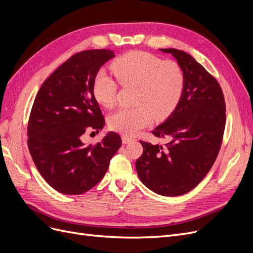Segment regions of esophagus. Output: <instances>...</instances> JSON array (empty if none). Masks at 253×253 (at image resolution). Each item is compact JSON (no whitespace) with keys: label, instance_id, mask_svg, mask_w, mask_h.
<instances>
[{"label":"esophagus","instance_id":"esophagus-1","mask_svg":"<svg viewBox=\"0 0 253 253\" xmlns=\"http://www.w3.org/2000/svg\"><path fill=\"white\" fill-rule=\"evenodd\" d=\"M134 140V138L133 137H131V136H127V135H124L122 136V142H124L125 144H126V143H128V142H131V141H133Z\"/></svg>","mask_w":253,"mask_h":253}]
</instances>
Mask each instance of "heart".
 <instances>
[{
    "instance_id": "heart-1",
    "label": "heart",
    "mask_w": 253,
    "mask_h": 253,
    "mask_svg": "<svg viewBox=\"0 0 253 253\" xmlns=\"http://www.w3.org/2000/svg\"><path fill=\"white\" fill-rule=\"evenodd\" d=\"M111 70L122 86L137 87L135 102L138 105L120 108L109 118L111 128L126 135L137 133L150 125L154 117L162 119L169 116L185 90L182 67L175 61H164L148 52H128L115 60ZM117 81L105 72H100L95 78L94 97L106 108H111L116 101L119 86Z\"/></svg>"
}]
</instances>
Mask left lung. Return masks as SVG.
<instances>
[{
  "label": "left lung",
  "instance_id": "left-lung-1",
  "mask_svg": "<svg viewBox=\"0 0 253 253\" xmlns=\"http://www.w3.org/2000/svg\"><path fill=\"white\" fill-rule=\"evenodd\" d=\"M177 60L186 85L174 112L153 135L168 138L165 147L140 141L142 155L136 170L143 185L164 196H179L194 189L218 155L226 125V103L217 80L189 53L162 48Z\"/></svg>",
  "mask_w": 253,
  "mask_h": 253
}]
</instances>
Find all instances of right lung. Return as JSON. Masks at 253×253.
I'll use <instances>...</instances> for the list:
<instances>
[{
	"instance_id": "obj_1",
	"label": "right lung",
	"mask_w": 253,
	"mask_h": 253,
	"mask_svg": "<svg viewBox=\"0 0 253 253\" xmlns=\"http://www.w3.org/2000/svg\"><path fill=\"white\" fill-rule=\"evenodd\" d=\"M115 57L111 49L75 53L45 80L36 96L27 126L28 150L38 171L56 191L79 195L94 188L121 147L117 133L84 144L82 136L98 133L105 120L94 97L100 67Z\"/></svg>"
}]
</instances>
